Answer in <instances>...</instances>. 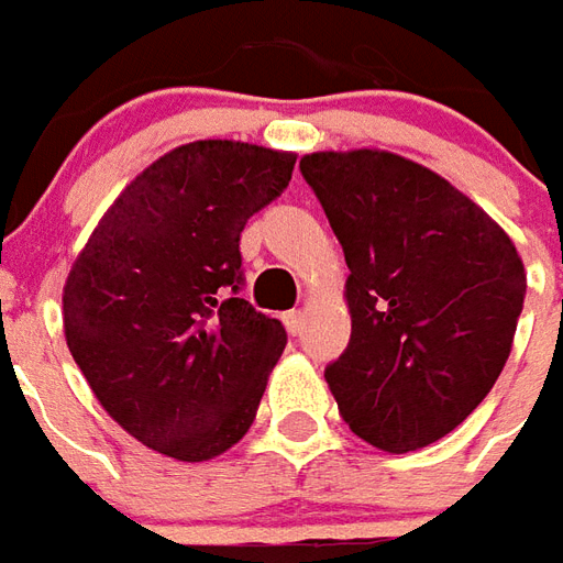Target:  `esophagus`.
Here are the masks:
<instances>
[{"label": "esophagus", "instance_id": "34e87169", "mask_svg": "<svg viewBox=\"0 0 563 563\" xmlns=\"http://www.w3.org/2000/svg\"><path fill=\"white\" fill-rule=\"evenodd\" d=\"M283 325L289 329V334H301V329H305V310H289V313H283Z\"/></svg>", "mask_w": 563, "mask_h": 563}]
</instances>
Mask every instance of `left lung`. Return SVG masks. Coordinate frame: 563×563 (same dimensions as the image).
Wrapping results in <instances>:
<instances>
[{"label":"left lung","instance_id":"8db88e82","mask_svg":"<svg viewBox=\"0 0 563 563\" xmlns=\"http://www.w3.org/2000/svg\"><path fill=\"white\" fill-rule=\"evenodd\" d=\"M346 256L350 346L325 383L353 434L413 452L483 404L507 365L525 265L509 234L440 174L389 150L301 159Z\"/></svg>","mask_w":563,"mask_h":563}]
</instances>
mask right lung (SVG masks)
I'll return each instance as SVG.
<instances>
[{"label": "right lung", "mask_w": 563, "mask_h": 563, "mask_svg": "<svg viewBox=\"0 0 563 563\" xmlns=\"http://www.w3.org/2000/svg\"><path fill=\"white\" fill-rule=\"evenodd\" d=\"M295 153L192 141L117 196L68 271L63 329L108 416L177 461L232 449L286 346L238 298L241 232L292 180Z\"/></svg>", "instance_id": "right-lung-1"}]
</instances>
